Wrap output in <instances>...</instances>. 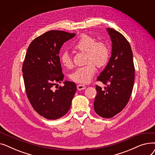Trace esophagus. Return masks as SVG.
I'll use <instances>...</instances> for the list:
<instances>
[{
    "mask_svg": "<svg viewBox=\"0 0 155 155\" xmlns=\"http://www.w3.org/2000/svg\"><path fill=\"white\" fill-rule=\"evenodd\" d=\"M86 88V87L84 85L82 84H79L77 85V89L78 91H82V90H84V89Z\"/></svg>",
    "mask_w": 155,
    "mask_h": 155,
    "instance_id": "esophagus-1",
    "label": "esophagus"
}]
</instances>
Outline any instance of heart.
Here are the masks:
<instances>
[{"mask_svg": "<svg viewBox=\"0 0 155 155\" xmlns=\"http://www.w3.org/2000/svg\"><path fill=\"white\" fill-rule=\"evenodd\" d=\"M76 50L86 53V63L85 66L77 68L72 72L70 78L73 82L80 84H87L92 80L96 71L95 64L102 67L107 64L110 51L107 44L98 41L87 34H82L73 45ZM60 61L63 66L70 68L73 66L71 56L67 51H64L60 55Z\"/></svg>", "mask_w": 155, "mask_h": 155, "instance_id": "b5f03b06", "label": "heart"}]
</instances>
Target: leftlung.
<instances>
[{
  "label": "left lung",
  "instance_id": "obj_1",
  "mask_svg": "<svg viewBox=\"0 0 155 155\" xmlns=\"http://www.w3.org/2000/svg\"><path fill=\"white\" fill-rule=\"evenodd\" d=\"M112 41V54L108 64L97 77L107 85L102 91L96 85L94 110L103 118H111L127 105L134 82V66L131 46L126 38L112 28L107 29Z\"/></svg>",
  "mask_w": 155,
  "mask_h": 155
}]
</instances>
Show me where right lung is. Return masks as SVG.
<instances>
[{"label":"right lung","instance_id":"1","mask_svg":"<svg viewBox=\"0 0 155 155\" xmlns=\"http://www.w3.org/2000/svg\"><path fill=\"white\" fill-rule=\"evenodd\" d=\"M75 35L49 31L35 38L28 48L22 64L26 95L35 111L47 119L55 120L66 114L77 91L75 84L68 81L56 91L53 88L64 78L58 55L60 48Z\"/></svg>","mask_w":155,"mask_h":155}]
</instances>
